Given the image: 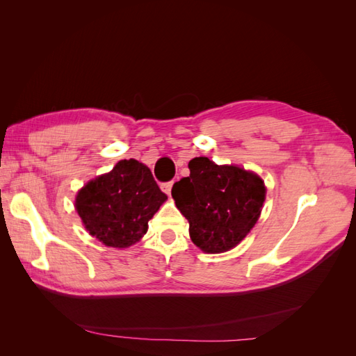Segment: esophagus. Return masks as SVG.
<instances>
[{
    "mask_svg": "<svg viewBox=\"0 0 356 356\" xmlns=\"http://www.w3.org/2000/svg\"><path fill=\"white\" fill-rule=\"evenodd\" d=\"M175 181H169V182H165V184H161V190H163L168 196H170V190H172V186H174Z\"/></svg>",
    "mask_w": 356,
    "mask_h": 356,
    "instance_id": "esophagus-1",
    "label": "esophagus"
}]
</instances>
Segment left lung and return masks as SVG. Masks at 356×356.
<instances>
[{
    "instance_id": "8db88e82",
    "label": "left lung",
    "mask_w": 356,
    "mask_h": 356,
    "mask_svg": "<svg viewBox=\"0 0 356 356\" xmlns=\"http://www.w3.org/2000/svg\"><path fill=\"white\" fill-rule=\"evenodd\" d=\"M190 177L172 187L177 208L190 224V238L207 254L239 245L260 218L264 181L251 170L217 165L208 157L188 161Z\"/></svg>"
}]
</instances>
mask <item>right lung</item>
<instances>
[{
	"instance_id": "1",
	"label": "right lung",
	"mask_w": 356,
	"mask_h": 356,
	"mask_svg": "<svg viewBox=\"0 0 356 356\" xmlns=\"http://www.w3.org/2000/svg\"><path fill=\"white\" fill-rule=\"evenodd\" d=\"M166 199L152 170L129 159L89 181L77 193L75 211L86 230L99 242L129 248L147 233L148 221Z\"/></svg>"
}]
</instances>
